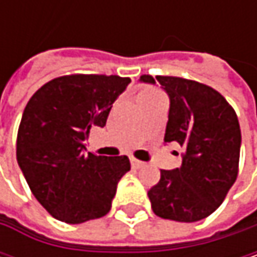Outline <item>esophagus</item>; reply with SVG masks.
I'll return each mask as SVG.
<instances>
[{
    "mask_svg": "<svg viewBox=\"0 0 257 257\" xmlns=\"http://www.w3.org/2000/svg\"><path fill=\"white\" fill-rule=\"evenodd\" d=\"M131 165H132L134 168H141V167L144 165V162H141V161H138V159H135V158H131Z\"/></svg>",
    "mask_w": 257,
    "mask_h": 257,
    "instance_id": "esophagus-1",
    "label": "esophagus"
}]
</instances>
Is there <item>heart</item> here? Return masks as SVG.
I'll return each instance as SVG.
<instances>
[{
	"mask_svg": "<svg viewBox=\"0 0 257 257\" xmlns=\"http://www.w3.org/2000/svg\"><path fill=\"white\" fill-rule=\"evenodd\" d=\"M144 92H155V90H144Z\"/></svg>",
	"mask_w": 257,
	"mask_h": 257,
	"instance_id": "obj_1",
	"label": "heart"
}]
</instances>
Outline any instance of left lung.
Instances as JSON below:
<instances>
[{
	"label": "left lung",
	"mask_w": 257,
	"mask_h": 257,
	"mask_svg": "<svg viewBox=\"0 0 257 257\" xmlns=\"http://www.w3.org/2000/svg\"><path fill=\"white\" fill-rule=\"evenodd\" d=\"M170 96L165 143L184 149L181 167L161 170L149 192L152 210L162 219L198 222L214 213L238 176L241 129L235 110L213 87L195 80L156 76ZM140 81L155 84L152 76Z\"/></svg>",
	"instance_id": "1"
}]
</instances>
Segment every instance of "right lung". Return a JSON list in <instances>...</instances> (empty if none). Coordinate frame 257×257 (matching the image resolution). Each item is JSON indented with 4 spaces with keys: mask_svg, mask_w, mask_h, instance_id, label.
<instances>
[{
    "mask_svg": "<svg viewBox=\"0 0 257 257\" xmlns=\"http://www.w3.org/2000/svg\"><path fill=\"white\" fill-rule=\"evenodd\" d=\"M131 78L71 74L43 84L28 101L18 131L16 158L37 201L55 219L83 223L105 216L128 156L86 153L89 129L105 126Z\"/></svg>",
    "mask_w": 257,
    "mask_h": 257,
    "instance_id": "obj_1",
    "label": "right lung"
}]
</instances>
